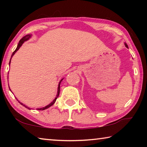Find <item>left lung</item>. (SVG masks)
I'll list each match as a JSON object with an SVG mask.
<instances>
[{"instance_id": "8db88e82", "label": "left lung", "mask_w": 147, "mask_h": 147, "mask_svg": "<svg viewBox=\"0 0 147 147\" xmlns=\"http://www.w3.org/2000/svg\"><path fill=\"white\" fill-rule=\"evenodd\" d=\"M125 46H126V47H127V48H128V45H126V43H125Z\"/></svg>"}]
</instances>
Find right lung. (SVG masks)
<instances>
[{
  "instance_id": "obj_1",
  "label": "right lung",
  "mask_w": 147,
  "mask_h": 147,
  "mask_svg": "<svg viewBox=\"0 0 147 147\" xmlns=\"http://www.w3.org/2000/svg\"><path fill=\"white\" fill-rule=\"evenodd\" d=\"M30 36H31V35H27V36H24L23 38H22L21 40L19 41V43H18V45H17V48H16V49L15 50V51L13 52V54H12V55H11V58H12V56H13V55H14V54L16 53L17 52V51H18V50L19 49V48L20 47H21V45H23V43H24V41H27L28 40V39L30 38ZM11 59H10V61H9V64H10V61H11ZM63 80V79H62ZM62 80H61L59 82V85H58V94H57V96H56V98L54 99V100L50 104H49V105H47V106H45V107H44V108H39V109H38V110H44V109H47V108H49V107H51V106H53V104L55 103V102H56V99H57V98L58 97V96H59V89H60V84H61V82L62 81ZM19 103L21 104H22V105H23V106H24V107H26V108H28V109H30L29 108H28V107H26L25 105H24L23 104H22L21 102H19Z\"/></svg>"
}]
</instances>
